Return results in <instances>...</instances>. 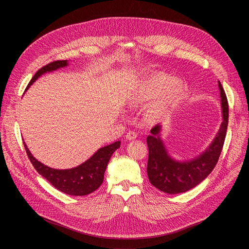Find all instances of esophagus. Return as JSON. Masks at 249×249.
Masks as SVG:
<instances>
[{"mask_svg":"<svg viewBox=\"0 0 249 249\" xmlns=\"http://www.w3.org/2000/svg\"><path fill=\"white\" fill-rule=\"evenodd\" d=\"M129 140H131V139H134V137L132 136V135H128V137H127Z\"/></svg>","mask_w":249,"mask_h":249,"instance_id":"1","label":"esophagus"}]
</instances>
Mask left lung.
<instances>
[{
  "mask_svg": "<svg viewBox=\"0 0 249 249\" xmlns=\"http://www.w3.org/2000/svg\"><path fill=\"white\" fill-rule=\"evenodd\" d=\"M68 65V60H56L41 68L31 78L24 94L42 74L63 69ZM22 140L28 158L38 174L45 178L58 191L71 196H86L99 189L104 180V174L112 154L120 147V141L110 143L98 149L89 160L80 165L68 169H56L38 161L30 152L23 138Z\"/></svg>",
  "mask_w": 249,
  "mask_h": 249,
  "instance_id": "8db88e82",
  "label": "left lung"
}]
</instances>
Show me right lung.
Wrapping results in <instances>:
<instances>
[{"label": "right lung", "mask_w": 249, "mask_h": 249, "mask_svg": "<svg viewBox=\"0 0 249 249\" xmlns=\"http://www.w3.org/2000/svg\"><path fill=\"white\" fill-rule=\"evenodd\" d=\"M219 89L223 122L211 144L196 159L185 161L172 159L160 139V126L151 130L152 135L147 137V176L152 186L167 194L185 193L198 186L212 173L223 148L228 125L227 98L220 85Z\"/></svg>", "instance_id": "add662e5"}]
</instances>
